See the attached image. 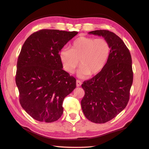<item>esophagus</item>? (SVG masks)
I'll use <instances>...</instances> for the list:
<instances>
[{"label": "esophagus", "mask_w": 149, "mask_h": 149, "mask_svg": "<svg viewBox=\"0 0 149 149\" xmlns=\"http://www.w3.org/2000/svg\"><path fill=\"white\" fill-rule=\"evenodd\" d=\"M81 84H82V83H81V81L80 80H78V79L76 80V86H77L78 87L80 86L81 85Z\"/></svg>", "instance_id": "34e87169"}]
</instances>
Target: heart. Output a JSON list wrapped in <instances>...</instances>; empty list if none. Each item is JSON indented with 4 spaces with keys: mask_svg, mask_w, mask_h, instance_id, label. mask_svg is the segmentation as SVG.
<instances>
[{
    "mask_svg": "<svg viewBox=\"0 0 149 149\" xmlns=\"http://www.w3.org/2000/svg\"><path fill=\"white\" fill-rule=\"evenodd\" d=\"M110 54V47L104 38L80 37L76 38L70 48H63L60 58L64 69L73 73L79 64L81 78L98 74L104 68Z\"/></svg>",
    "mask_w": 149,
    "mask_h": 149,
    "instance_id": "heart-1",
    "label": "heart"
}]
</instances>
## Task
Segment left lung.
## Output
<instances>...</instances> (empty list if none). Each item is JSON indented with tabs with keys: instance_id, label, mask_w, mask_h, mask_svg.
Instances as JSON below:
<instances>
[{
	"instance_id": "left-lung-1",
	"label": "left lung",
	"mask_w": 149,
	"mask_h": 149,
	"mask_svg": "<svg viewBox=\"0 0 149 149\" xmlns=\"http://www.w3.org/2000/svg\"><path fill=\"white\" fill-rule=\"evenodd\" d=\"M102 36L110 47V54L103 70L84 81L81 87L84 96L81 104L89 120L102 124L111 120L127 106L133 82L132 58L124 42L106 30L89 32Z\"/></svg>"
}]
</instances>
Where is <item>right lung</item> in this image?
Segmentation results:
<instances>
[{"label": "right lung", "mask_w": 149, "mask_h": 149, "mask_svg": "<svg viewBox=\"0 0 149 149\" xmlns=\"http://www.w3.org/2000/svg\"><path fill=\"white\" fill-rule=\"evenodd\" d=\"M78 31L43 29L26 40L18 58L15 82L22 108L34 119L53 123L63 112V102L76 86L63 70L60 52Z\"/></svg>", "instance_id": "1"}]
</instances>
